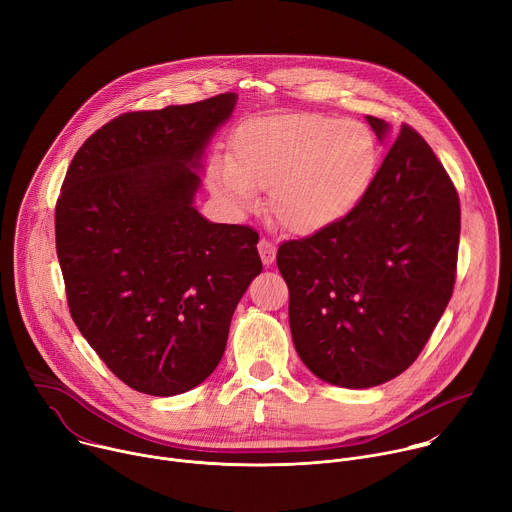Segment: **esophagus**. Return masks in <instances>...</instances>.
I'll use <instances>...</instances> for the list:
<instances>
[{"mask_svg":"<svg viewBox=\"0 0 512 512\" xmlns=\"http://www.w3.org/2000/svg\"><path fill=\"white\" fill-rule=\"evenodd\" d=\"M257 249H259V255H261V261H263V265L265 267H269L273 261H275V255H277V247L269 241V239H261L259 241V245H257Z\"/></svg>","mask_w":512,"mask_h":512,"instance_id":"esophagus-1","label":"esophagus"}]
</instances>
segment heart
Instances as JSON below:
<instances>
[{"instance_id": "b5f03b06", "label": "heart", "mask_w": 512, "mask_h": 512, "mask_svg": "<svg viewBox=\"0 0 512 512\" xmlns=\"http://www.w3.org/2000/svg\"><path fill=\"white\" fill-rule=\"evenodd\" d=\"M377 168V145L362 123L322 113L257 117L231 137V160L216 158L210 190L235 212L249 210L257 188L271 190L281 227L316 235L356 208Z\"/></svg>"}]
</instances>
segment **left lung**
Here are the masks:
<instances>
[{
	"label": "left lung",
	"mask_w": 512,
	"mask_h": 512,
	"mask_svg": "<svg viewBox=\"0 0 512 512\" xmlns=\"http://www.w3.org/2000/svg\"><path fill=\"white\" fill-rule=\"evenodd\" d=\"M367 121L385 141L389 123ZM458 243V192L425 139L403 125L344 221L277 249L302 362L346 389L409 369L452 298Z\"/></svg>",
	"instance_id": "1"
}]
</instances>
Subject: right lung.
Returning <instances> with one entry per match:
<instances>
[{
    "label": "right lung",
    "instance_id": "add662e5",
    "mask_svg": "<svg viewBox=\"0 0 512 512\" xmlns=\"http://www.w3.org/2000/svg\"><path fill=\"white\" fill-rule=\"evenodd\" d=\"M237 93L133 111L72 158L56 202L70 316L131 389L170 397L221 362L231 318L261 273L259 235L196 210L202 158Z\"/></svg>",
    "mask_w": 512,
    "mask_h": 512
}]
</instances>
